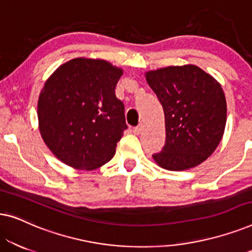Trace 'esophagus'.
<instances>
[{"mask_svg":"<svg viewBox=\"0 0 252 252\" xmlns=\"http://www.w3.org/2000/svg\"><path fill=\"white\" fill-rule=\"evenodd\" d=\"M144 129V126L142 125V124H140V125H137L136 127H134L133 128V133L136 134V135H139V134H141L143 132Z\"/></svg>","mask_w":252,"mask_h":252,"instance_id":"34e87169","label":"esophagus"}]
</instances>
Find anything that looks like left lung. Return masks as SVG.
<instances>
[{"label": "left lung", "mask_w": 252, "mask_h": 252, "mask_svg": "<svg viewBox=\"0 0 252 252\" xmlns=\"http://www.w3.org/2000/svg\"><path fill=\"white\" fill-rule=\"evenodd\" d=\"M146 78L165 115L166 140L155 161L168 171L197 166L222 139L227 105L221 86L195 65L149 71Z\"/></svg>", "instance_id": "left-lung-1"}]
</instances>
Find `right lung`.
<instances>
[{"label": "right lung", "mask_w": 252, "mask_h": 252, "mask_svg": "<svg viewBox=\"0 0 252 252\" xmlns=\"http://www.w3.org/2000/svg\"><path fill=\"white\" fill-rule=\"evenodd\" d=\"M122 75L106 61L74 58L46 81L37 101L39 129L64 164L89 171L113 157L127 128L125 106L115 93Z\"/></svg>", "instance_id": "obj_1"}]
</instances>
